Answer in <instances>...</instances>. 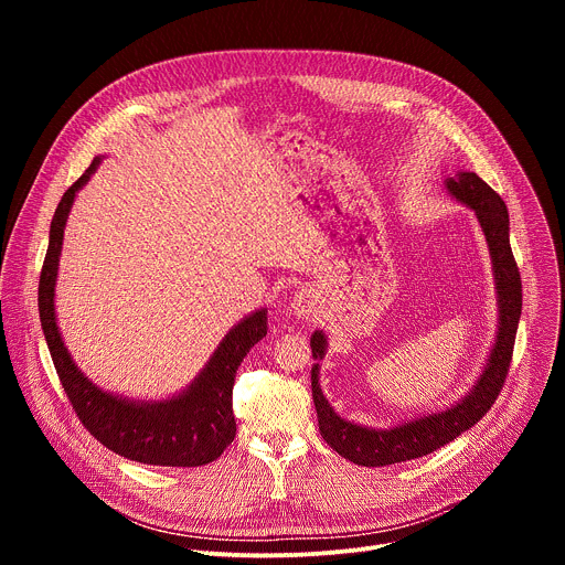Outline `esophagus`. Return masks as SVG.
I'll return each mask as SVG.
<instances>
[{
	"instance_id": "34e87169",
	"label": "esophagus",
	"mask_w": 565,
	"mask_h": 565,
	"mask_svg": "<svg viewBox=\"0 0 565 565\" xmlns=\"http://www.w3.org/2000/svg\"><path fill=\"white\" fill-rule=\"evenodd\" d=\"M317 308V297L310 292V290H301L292 297V303H290V310L292 315H297L299 319H310L312 312Z\"/></svg>"
}]
</instances>
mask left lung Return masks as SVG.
<instances>
[{
    "mask_svg": "<svg viewBox=\"0 0 565 565\" xmlns=\"http://www.w3.org/2000/svg\"><path fill=\"white\" fill-rule=\"evenodd\" d=\"M445 190L451 199L467 205L486 234L492 275L499 303L497 335L490 349V355L480 369L478 380L471 388L458 397L454 405L414 416L412 420L397 423L393 427H369L342 418L327 399L319 386L321 360L327 355L329 338L324 331H315L310 335L312 349V399L317 409L319 434L340 456L355 465L364 467H384L393 462H405L412 458L427 456L443 445L458 438L462 431L471 429L482 416H486L497 402L514 351V338L521 319V275L510 248V214L503 199L473 172H458L445 181Z\"/></svg>",
    "mask_w": 565,
    "mask_h": 565,
    "instance_id": "1",
    "label": "left lung"
}]
</instances>
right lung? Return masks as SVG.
<instances>
[{
  "label": "right lung",
  "mask_w": 565,
  "mask_h": 565,
  "mask_svg": "<svg viewBox=\"0 0 565 565\" xmlns=\"http://www.w3.org/2000/svg\"><path fill=\"white\" fill-rule=\"evenodd\" d=\"M103 163L96 156L62 196L49 230V250L42 266L38 306L40 321L60 382L83 425L107 449L145 465L199 467L216 460L234 440L232 386L236 369L250 349L266 338V308L246 315L225 333L199 375L179 393L163 399H134L105 391L71 358L55 315V284L62 238L75 194L83 190Z\"/></svg>",
  "instance_id": "obj_1"
}]
</instances>
